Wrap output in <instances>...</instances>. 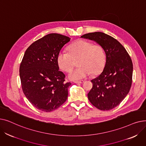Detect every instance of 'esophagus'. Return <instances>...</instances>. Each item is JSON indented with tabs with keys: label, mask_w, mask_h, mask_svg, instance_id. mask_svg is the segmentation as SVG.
Returning <instances> with one entry per match:
<instances>
[{
	"label": "esophagus",
	"mask_w": 146,
	"mask_h": 146,
	"mask_svg": "<svg viewBox=\"0 0 146 146\" xmlns=\"http://www.w3.org/2000/svg\"><path fill=\"white\" fill-rule=\"evenodd\" d=\"M74 83H78V84H81V83H84V81L83 80H80V81H74Z\"/></svg>",
	"instance_id": "34e87169"
}]
</instances>
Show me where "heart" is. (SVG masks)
Instances as JSON below:
<instances>
[{"instance_id": "b5f03b06", "label": "heart", "mask_w": 146, "mask_h": 146, "mask_svg": "<svg viewBox=\"0 0 146 146\" xmlns=\"http://www.w3.org/2000/svg\"><path fill=\"white\" fill-rule=\"evenodd\" d=\"M68 52L61 51L57 56L58 67L66 72L71 71L74 67V60H78L79 66L68 75L69 79L79 80L87 78L92 74L96 75L104 67L106 56L101 45L93 44L90 41L78 40L68 47Z\"/></svg>"}]
</instances>
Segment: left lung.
Here are the masks:
<instances>
[{
    "label": "left lung",
    "instance_id": "left-lung-1",
    "mask_svg": "<svg viewBox=\"0 0 146 146\" xmlns=\"http://www.w3.org/2000/svg\"><path fill=\"white\" fill-rule=\"evenodd\" d=\"M81 38L101 45L106 55L103 72L91 80L93 87L88 94L90 103L98 109L110 111L124 100L132 84V60L122 44L101 32L84 34Z\"/></svg>",
    "mask_w": 146,
    "mask_h": 146
}]
</instances>
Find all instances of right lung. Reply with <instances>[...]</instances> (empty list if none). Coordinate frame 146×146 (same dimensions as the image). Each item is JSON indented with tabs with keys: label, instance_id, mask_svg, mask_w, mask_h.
<instances>
[{
	"label": "right lung",
	"instance_id": "right-lung-1",
	"mask_svg": "<svg viewBox=\"0 0 146 146\" xmlns=\"http://www.w3.org/2000/svg\"><path fill=\"white\" fill-rule=\"evenodd\" d=\"M70 38L58 34H50L33 42L27 49L19 67L22 89L34 107L51 112L67 99L70 82L59 71L57 56Z\"/></svg>",
	"mask_w": 146,
	"mask_h": 146
}]
</instances>
